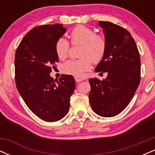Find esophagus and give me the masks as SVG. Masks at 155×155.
Instances as JSON below:
<instances>
[{"instance_id": "esophagus-1", "label": "esophagus", "mask_w": 155, "mask_h": 155, "mask_svg": "<svg viewBox=\"0 0 155 155\" xmlns=\"http://www.w3.org/2000/svg\"><path fill=\"white\" fill-rule=\"evenodd\" d=\"M85 79L84 78H81V77H75V80L76 81H77V82H79V81H84Z\"/></svg>"}]
</instances>
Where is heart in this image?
I'll return each instance as SVG.
<instances>
[{
  "mask_svg": "<svg viewBox=\"0 0 155 155\" xmlns=\"http://www.w3.org/2000/svg\"><path fill=\"white\" fill-rule=\"evenodd\" d=\"M73 44H81L80 56L81 58L70 60L65 62L62 66L65 74L76 77H81L84 73L91 68L92 61L98 63L106 54V39L103 35H96L91 28L84 25H78L71 33ZM55 51L58 58L65 60L69 51V43L64 38H60L55 45Z\"/></svg>",
  "mask_w": 155,
  "mask_h": 155,
  "instance_id": "1",
  "label": "heart"
}]
</instances>
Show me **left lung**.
Returning a JSON list of instances; mask_svg holds the SVG:
<instances>
[{"mask_svg": "<svg viewBox=\"0 0 155 155\" xmlns=\"http://www.w3.org/2000/svg\"><path fill=\"white\" fill-rule=\"evenodd\" d=\"M107 44L106 54L95 68V72H107L106 79H89L91 90L90 104L99 116L111 117L127 106L140 79V59L130 33L110 22H98Z\"/></svg>", "mask_w": 155, "mask_h": 155, "instance_id": "1", "label": "left lung"}]
</instances>
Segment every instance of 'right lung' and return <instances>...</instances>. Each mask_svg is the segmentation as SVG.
I'll return each instance as SVG.
<instances>
[{
  "mask_svg": "<svg viewBox=\"0 0 155 155\" xmlns=\"http://www.w3.org/2000/svg\"><path fill=\"white\" fill-rule=\"evenodd\" d=\"M61 24L35 27L21 41L15 54V82L28 107L47 122H56L67 114L75 90L74 76H50L51 66L59 62L55 45L66 32Z\"/></svg>",
  "mask_w": 155,
  "mask_h": 155,
  "instance_id": "obj_1",
  "label": "right lung"
}]
</instances>
